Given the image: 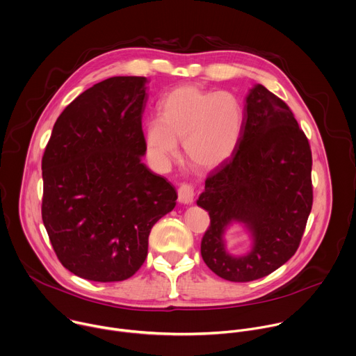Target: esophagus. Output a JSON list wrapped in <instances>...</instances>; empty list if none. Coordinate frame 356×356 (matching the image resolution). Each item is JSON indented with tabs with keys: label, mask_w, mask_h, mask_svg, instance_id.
Masks as SVG:
<instances>
[{
	"label": "esophagus",
	"mask_w": 356,
	"mask_h": 356,
	"mask_svg": "<svg viewBox=\"0 0 356 356\" xmlns=\"http://www.w3.org/2000/svg\"><path fill=\"white\" fill-rule=\"evenodd\" d=\"M177 194H179V202L186 205L193 204L195 194H194V187L191 184H181Z\"/></svg>",
	"instance_id": "34e87169"
}]
</instances>
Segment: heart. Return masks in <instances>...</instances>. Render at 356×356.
Listing matches in <instances>:
<instances>
[{"mask_svg":"<svg viewBox=\"0 0 356 356\" xmlns=\"http://www.w3.org/2000/svg\"><path fill=\"white\" fill-rule=\"evenodd\" d=\"M243 123L244 109L233 92L186 84L163 98L161 118L147 123L145 143L149 155L165 163L184 140L187 161L197 169H213L236 152Z\"/></svg>","mask_w":356,"mask_h":356,"instance_id":"heart-1","label":"heart"}]
</instances>
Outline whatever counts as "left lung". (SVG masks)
<instances>
[{
	"mask_svg": "<svg viewBox=\"0 0 356 356\" xmlns=\"http://www.w3.org/2000/svg\"><path fill=\"white\" fill-rule=\"evenodd\" d=\"M312 152L291 109L265 86L245 97L244 123L233 156L205 180L197 200L211 218L201 241L207 266L229 282H252L284 265L298 250L312 209ZM243 224L252 251L234 257L224 234Z\"/></svg>",
	"mask_w": 356,
	"mask_h": 356,
	"instance_id": "obj_1",
	"label": "left lung"
}]
</instances>
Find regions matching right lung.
I'll return each instance as SVG.
<instances>
[{"mask_svg":"<svg viewBox=\"0 0 356 356\" xmlns=\"http://www.w3.org/2000/svg\"><path fill=\"white\" fill-rule=\"evenodd\" d=\"M147 79L115 76L72 101L45 147L41 216L60 264L91 282H122L144 264L152 226L176 188L143 158Z\"/></svg>","mask_w":356,"mask_h":356,"instance_id":"1","label":"right lung"}]
</instances>
